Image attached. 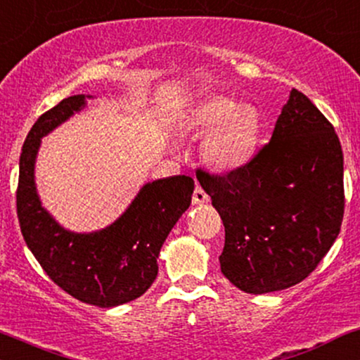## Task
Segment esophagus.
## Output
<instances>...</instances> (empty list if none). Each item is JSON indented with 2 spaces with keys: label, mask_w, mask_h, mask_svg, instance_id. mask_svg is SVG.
<instances>
[{
  "label": "esophagus",
  "mask_w": 360,
  "mask_h": 360,
  "mask_svg": "<svg viewBox=\"0 0 360 360\" xmlns=\"http://www.w3.org/2000/svg\"><path fill=\"white\" fill-rule=\"evenodd\" d=\"M209 202V195L205 194V191L198 186V188L194 189V194H193V204L195 205H202V204H207Z\"/></svg>",
  "instance_id": "esophagus-1"
}]
</instances>
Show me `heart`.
<instances>
[{
    "label": "heart",
    "mask_w": 360,
    "mask_h": 360,
    "mask_svg": "<svg viewBox=\"0 0 360 360\" xmlns=\"http://www.w3.org/2000/svg\"><path fill=\"white\" fill-rule=\"evenodd\" d=\"M191 128L210 131L202 145V155L217 169H237L252 160L258 145V122L250 110L238 108L225 97L205 100L194 110Z\"/></svg>",
    "instance_id": "b5f03b06"
}]
</instances>
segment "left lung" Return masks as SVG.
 Here are the masks:
<instances>
[{"label": "left lung", "mask_w": 360, "mask_h": 360, "mask_svg": "<svg viewBox=\"0 0 360 360\" xmlns=\"http://www.w3.org/2000/svg\"><path fill=\"white\" fill-rule=\"evenodd\" d=\"M225 227L220 270L245 293L298 285L341 230L344 156L329 120L293 89L271 140L227 174L195 171Z\"/></svg>", "instance_id": "1"}]
</instances>
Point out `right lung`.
Returning <instances> with one entry per match:
<instances>
[{
  "label": "right lung",
  "instance_id": "1",
  "mask_svg": "<svg viewBox=\"0 0 360 360\" xmlns=\"http://www.w3.org/2000/svg\"><path fill=\"white\" fill-rule=\"evenodd\" d=\"M84 107L85 95L67 97L32 124L19 156L18 219L24 242L57 286L82 303L113 308L140 298L153 285L156 258L191 205L194 179L172 176L145 184L130 207L98 232L75 233L60 227L37 195L36 155L41 138Z\"/></svg>",
  "mask_w": 360,
  "mask_h": 360
}]
</instances>
